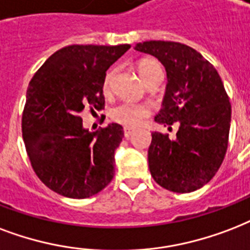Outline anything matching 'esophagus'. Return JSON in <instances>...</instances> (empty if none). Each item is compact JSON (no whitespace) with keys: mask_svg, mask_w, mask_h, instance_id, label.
<instances>
[{"mask_svg":"<svg viewBox=\"0 0 250 250\" xmlns=\"http://www.w3.org/2000/svg\"><path fill=\"white\" fill-rule=\"evenodd\" d=\"M123 131H125V139H129V138H131V136H132L133 129H131V128H125V129H123Z\"/></svg>","mask_w":250,"mask_h":250,"instance_id":"esophagus-1","label":"esophagus"}]
</instances>
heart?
Returning <instances> with one entry per match:
<instances>
[{
	"instance_id": "b5f03b06",
	"label": "heart",
	"mask_w": 250,
	"mask_h": 250,
	"mask_svg": "<svg viewBox=\"0 0 250 250\" xmlns=\"http://www.w3.org/2000/svg\"><path fill=\"white\" fill-rule=\"evenodd\" d=\"M114 72L115 70H108L104 79V89L107 91L111 85V80L114 77ZM139 73L142 76L144 83H148L155 76L163 74V69L156 60H143L139 62ZM111 118L112 121H115L119 125H123L125 127H136L143 122V119L148 115V108L144 104H121L115 106L111 110Z\"/></svg>"
}]
</instances>
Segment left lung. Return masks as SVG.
<instances>
[{"mask_svg":"<svg viewBox=\"0 0 250 250\" xmlns=\"http://www.w3.org/2000/svg\"><path fill=\"white\" fill-rule=\"evenodd\" d=\"M135 49L159 59L167 70L160 125H180L176 138L152 132L148 164L153 180L174 193H191L212 180L228 146L231 104L214 65L177 42L149 41Z\"/></svg>","mask_w":250,"mask_h":250,"instance_id":"left-lung-1","label":"left lung"}]
</instances>
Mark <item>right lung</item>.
<instances>
[{"label": "right lung", "instance_id": "1", "mask_svg": "<svg viewBox=\"0 0 250 250\" xmlns=\"http://www.w3.org/2000/svg\"><path fill=\"white\" fill-rule=\"evenodd\" d=\"M129 47L68 45L51 55L28 83L24 146L36 176L55 193L83 199L111 182L123 127L111 123L89 132L80 114L89 106L104 108L106 70Z\"/></svg>", "mask_w": 250, "mask_h": 250}]
</instances>
